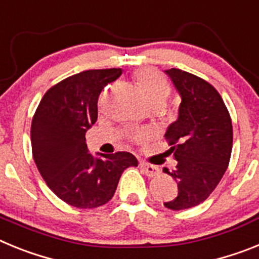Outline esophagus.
I'll return each mask as SVG.
<instances>
[{
	"instance_id": "34e87169",
	"label": "esophagus",
	"mask_w": 259,
	"mask_h": 259,
	"mask_svg": "<svg viewBox=\"0 0 259 259\" xmlns=\"http://www.w3.org/2000/svg\"><path fill=\"white\" fill-rule=\"evenodd\" d=\"M139 165H141V169L143 170V173H145L146 176H148V177L157 176V175L160 173V169H159L156 165H152V164H148V163H145V161H141V163H139Z\"/></svg>"
}]
</instances>
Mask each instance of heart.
Returning <instances> with one entry per match:
<instances>
[{
	"mask_svg": "<svg viewBox=\"0 0 259 259\" xmlns=\"http://www.w3.org/2000/svg\"><path fill=\"white\" fill-rule=\"evenodd\" d=\"M134 79L142 92L146 102L164 103L170 92V87L163 75L154 69H139L134 74ZM137 138H142V134H137Z\"/></svg>",
	"mask_w": 259,
	"mask_h": 259,
	"instance_id": "b5f03b06",
	"label": "heart"
}]
</instances>
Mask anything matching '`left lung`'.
<instances>
[{
    "label": "left lung",
    "instance_id": "obj_1",
    "mask_svg": "<svg viewBox=\"0 0 259 259\" xmlns=\"http://www.w3.org/2000/svg\"><path fill=\"white\" fill-rule=\"evenodd\" d=\"M181 96L179 118L165 133L177 160L164 172L176 180L179 193L164 203L170 210L194 207L208 198L228 168L233 143L232 120L212 84L180 69L165 70Z\"/></svg>",
    "mask_w": 259,
    "mask_h": 259
}]
</instances>
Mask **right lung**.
I'll use <instances>...</instances> for the list:
<instances>
[{
	"label": "right lung",
	"instance_id": "add662e5",
	"mask_svg": "<svg viewBox=\"0 0 259 259\" xmlns=\"http://www.w3.org/2000/svg\"><path fill=\"white\" fill-rule=\"evenodd\" d=\"M121 69L86 70L58 82L46 92L31 123L32 156L40 175L60 199L78 208L109 202L118 180L138 160L130 152H89L86 132L98 120V100Z\"/></svg>",
	"mask_w": 259,
	"mask_h": 259
}]
</instances>
